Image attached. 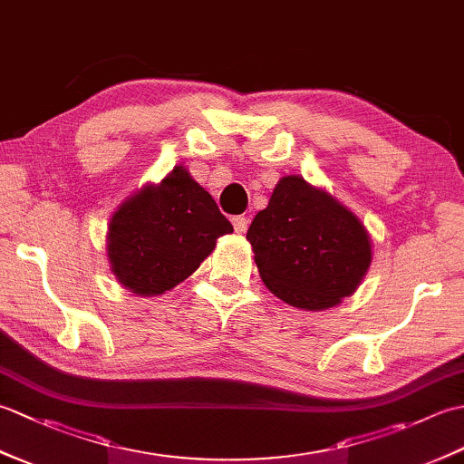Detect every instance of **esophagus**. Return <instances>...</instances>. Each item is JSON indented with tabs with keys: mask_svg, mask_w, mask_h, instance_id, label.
Returning a JSON list of instances; mask_svg holds the SVG:
<instances>
[{
	"mask_svg": "<svg viewBox=\"0 0 464 464\" xmlns=\"http://www.w3.org/2000/svg\"><path fill=\"white\" fill-rule=\"evenodd\" d=\"M231 221H233V227H235V231H237V233H245V231H247L249 219H247V217H245V215H235Z\"/></svg>",
	"mask_w": 464,
	"mask_h": 464,
	"instance_id": "34e87169",
	"label": "esophagus"
}]
</instances>
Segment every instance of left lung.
Wrapping results in <instances>:
<instances>
[{
  "mask_svg": "<svg viewBox=\"0 0 464 464\" xmlns=\"http://www.w3.org/2000/svg\"><path fill=\"white\" fill-rule=\"evenodd\" d=\"M247 239L269 291L307 311L349 297L371 263L369 235L357 217L297 175L277 183Z\"/></svg>",
  "mask_w": 464,
  "mask_h": 464,
  "instance_id": "1",
  "label": "left lung"
}]
</instances>
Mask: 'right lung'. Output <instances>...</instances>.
<instances>
[{"label": "right lung", "instance_id": "add662e5", "mask_svg": "<svg viewBox=\"0 0 464 464\" xmlns=\"http://www.w3.org/2000/svg\"><path fill=\"white\" fill-rule=\"evenodd\" d=\"M233 225L183 167L127 199L110 223L111 269L137 295H161L185 281Z\"/></svg>", "mask_w": 464, "mask_h": 464}]
</instances>
